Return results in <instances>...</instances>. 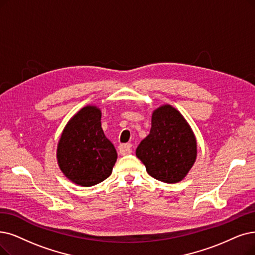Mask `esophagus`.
<instances>
[{
    "instance_id": "obj_1",
    "label": "esophagus",
    "mask_w": 255,
    "mask_h": 255,
    "mask_svg": "<svg viewBox=\"0 0 255 255\" xmlns=\"http://www.w3.org/2000/svg\"><path fill=\"white\" fill-rule=\"evenodd\" d=\"M119 151L121 155H128L131 152V144L130 143H126V144H120L119 145Z\"/></svg>"
}]
</instances>
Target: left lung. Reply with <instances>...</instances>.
<instances>
[{
	"instance_id": "1",
	"label": "left lung",
	"mask_w": 255,
	"mask_h": 255,
	"mask_svg": "<svg viewBox=\"0 0 255 255\" xmlns=\"http://www.w3.org/2000/svg\"><path fill=\"white\" fill-rule=\"evenodd\" d=\"M197 155L196 136L176 108L163 105L152 112L149 134L136 149L149 176L169 184L178 183L187 176Z\"/></svg>"
}]
</instances>
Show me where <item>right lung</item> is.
<instances>
[{"mask_svg":"<svg viewBox=\"0 0 255 255\" xmlns=\"http://www.w3.org/2000/svg\"><path fill=\"white\" fill-rule=\"evenodd\" d=\"M100 120V109L86 106L68 121L58 140V166L79 186L90 187L106 180L117 160L116 148L106 137Z\"/></svg>","mask_w":255,"mask_h":255,"instance_id":"1","label":"right lung"}]
</instances>
